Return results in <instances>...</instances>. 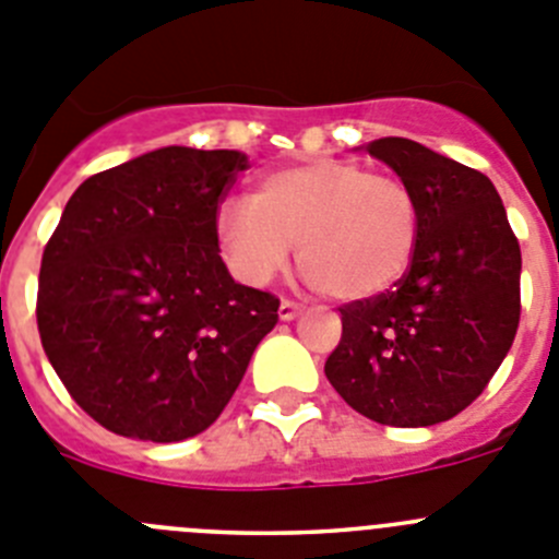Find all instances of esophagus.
I'll use <instances>...</instances> for the list:
<instances>
[{
  "label": "esophagus",
  "mask_w": 559,
  "mask_h": 559,
  "mask_svg": "<svg viewBox=\"0 0 559 559\" xmlns=\"http://www.w3.org/2000/svg\"><path fill=\"white\" fill-rule=\"evenodd\" d=\"M300 311H304V306L295 304V300H281V306H278V317H281V320H295V317H298Z\"/></svg>",
  "instance_id": "34e87169"
}]
</instances>
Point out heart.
I'll use <instances>...</instances> for the list:
<instances>
[{"label": "heart", "instance_id": "heart-1", "mask_svg": "<svg viewBox=\"0 0 559 559\" xmlns=\"http://www.w3.org/2000/svg\"><path fill=\"white\" fill-rule=\"evenodd\" d=\"M217 236L230 267L250 284H267L286 267L292 245H300L311 286L336 300H367L409 270L420 205L399 175L314 158L259 178L250 200H228Z\"/></svg>", "mask_w": 559, "mask_h": 559}]
</instances>
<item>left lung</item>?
Masks as SVG:
<instances>
[{
  "instance_id": "obj_1",
  "label": "left lung",
  "mask_w": 559,
  "mask_h": 559,
  "mask_svg": "<svg viewBox=\"0 0 559 559\" xmlns=\"http://www.w3.org/2000/svg\"><path fill=\"white\" fill-rule=\"evenodd\" d=\"M367 153L412 186L420 236L399 284L342 306L325 376L376 424L435 426L474 404L512 348L521 248L487 175L399 135Z\"/></svg>"
}]
</instances>
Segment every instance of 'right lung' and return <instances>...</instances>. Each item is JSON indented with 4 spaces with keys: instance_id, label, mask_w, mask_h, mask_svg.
<instances>
[{
    "instance_id": "right-lung-1",
    "label": "right lung",
    "mask_w": 559,
    "mask_h": 559,
    "mask_svg": "<svg viewBox=\"0 0 559 559\" xmlns=\"http://www.w3.org/2000/svg\"><path fill=\"white\" fill-rule=\"evenodd\" d=\"M248 155L160 147L69 198L38 275V334L78 406L114 435L178 442L209 429L281 300L236 284L217 209Z\"/></svg>"
}]
</instances>
